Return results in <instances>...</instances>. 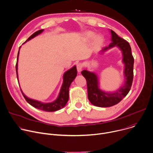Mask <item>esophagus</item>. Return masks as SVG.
<instances>
[{"label":"esophagus","mask_w":153,"mask_h":153,"mask_svg":"<svg viewBox=\"0 0 153 153\" xmlns=\"http://www.w3.org/2000/svg\"><path fill=\"white\" fill-rule=\"evenodd\" d=\"M82 68H83V65L81 63H79L77 64V70L78 73H80L82 71Z\"/></svg>","instance_id":"1"}]
</instances>
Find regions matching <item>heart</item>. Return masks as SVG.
<instances>
[{
	"label": "heart",
	"instance_id": "heart-1",
	"mask_svg": "<svg viewBox=\"0 0 153 153\" xmlns=\"http://www.w3.org/2000/svg\"><path fill=\"white\" fill-rule=\"evenodd\" d=\"M95 33H94L92 32H88L85 35V38L88 40H91V39H93L95 37ZM95 41L99 44L101 43L103 41V38L101 36H97L95 39Z\"/></svg>",
	"mask_w": 153,
	"mask_h": 153
}]
</instances>
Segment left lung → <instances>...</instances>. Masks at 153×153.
Wrapping results in <instances>:
<instances>
[{"instance_id": "left-lung-1", "label": "left lung", "mask_w": 153, "mask_h": 153, "mask_svg": "<svg viewBox=\"0 0 153 153\" xmlns=\"http://www.w3.org/2000/svg\"><path fill=\"white\" fill-rule=\"evenodd\" d=\"M111 33L112 42L108 47L102 48L100 53H103L114 47H118L121 50L123 62L124 64V85L115 92H106L100 89L98 79L95 73L86 70L82 71V74L87 82L88 98L89 101L93 105L101 108L111 107L118 104L129 92L133 79L134 58L131 47L127 41L120 37L112 30H111Z\"/></svg>"}]
</instances>
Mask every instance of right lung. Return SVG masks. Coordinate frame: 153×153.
Masks as SVG:
<instances>
[{
	"instance_id": "1",
	"label": "right lung",
	"mask_w": 153,
	"mask_h": 153,
	"mask_svg": "<svg viewBox=\"0 0 153 153\" xmlns=\"http://www.w3.org/2000/svg\"><path fill=\"white\" fill-rule=\"evenodd\" d=\"M43 31H44V29H41L35 32L24 43H25L27 41H29L33 38L35 37L41 33ZM20 48V47L19 49ZM19 55V51L17 55V63L16 66L17 77L18 80H19V78H18L17 70H18ZM76 76H77V69L76 66L73 67L71 68H70L64 73L63 76V83L61 86L59 95L54 101L51 103H42L41 101L31 99L26 97L24 94V93L22 92V89H21V91L27 102L33 107L36 109H38L39 110L46 111V112H55L63 108L66 105L69 98V88L72 82L76 78Z\"/></svg>"
}]
</instances>
